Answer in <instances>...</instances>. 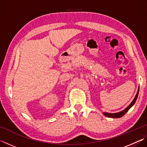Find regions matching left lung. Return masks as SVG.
Listing matches in <instances>:
<instances>
[{
	"label": "left lung",
	"mask_w": 147,
	"mask_h": 147,
	"mask_svg": "<svg viewBox=\"0 0 147 147\" xmlns=\"http://www.w3.org/2000/svg\"><path fill=\"white\" fill-rule=\"evenodd\" d=\"M139 91V88H138V92H137V93H136V95L135 97H134L132 102H131L130 105H129L127 107V108H126L125 109H123V111H119V112H117V113H114L103 112V115H105L106 117H109V118H120V117H123L124 115H125V113L128 112V111L129 110V109H130V108H131V107H132L134 105V104H135L137 98H138Z\"/></svg>",
	"instance_id": "obj_1"
}]
</instances>
